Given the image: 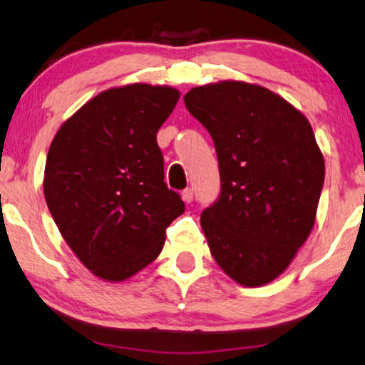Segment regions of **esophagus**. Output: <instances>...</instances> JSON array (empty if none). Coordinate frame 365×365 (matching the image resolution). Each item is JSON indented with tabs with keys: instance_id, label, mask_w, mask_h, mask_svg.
I'll list each match as a JSON object with an SVG mask.
<instances>
[{
	"instance_id": "1",
	"label": "esophagus",
	"mask_w": 365,
	"mask_h": 365,
	"mask_svg": "<svg viewBox=\"0 0 365 365\" xmlns=\"http://www.w3.org/2000/svg\"><path fill=\"white\" fill-rule=\"evenodd\" d=\"M182 200L185 203H192L193 201V188H185L182 192Z\"/></svg>"
}]
</instances>
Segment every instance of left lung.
<instances>
[{"label": "left lung", "mask_w": 365, "mask_h": 365, "mask_svg": "<svg viewBox=\"0 0 365 365\" xmlns=\"http://www.w3.org/2000/svg\"><path fill=\"white\" fill-rule=\"evenodd\" d=\"M183 101L220 164V198L200 220L211 255L237 284H269L317 220L324 159L313 129L280 95L246 81L195 86Z\"/></svg>", "instance_id": "1"}]
</instances>
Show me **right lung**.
I'll list each match as a JSON object with an SVG mask.
<instances>
[{"label":"right lung","mask_w":365,"mask_h":365,"mask_svg":"<svg viewBox=\"0 0 365 365\" xmlns=\"http://www.w3.org/2000/svg\"><path fill=\"white\" fill-rule=\"evenodd\" d=\"M180 91L133 83L101 91L57 130L43 195L65 242L91 274L123 282L157 259L185 211L164 182L157 130Z\"/></svg>","instance_id":"add662e5"}]
</instances>
